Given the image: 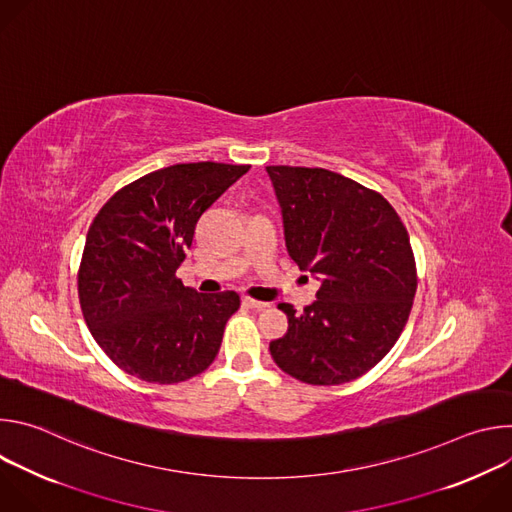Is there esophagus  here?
Masks as SVG:
<instances>
[{
    "mask_svg": "<svg viewBox=\"0 0 512 512\" xmlns=\"http://www.w3.org/2000/svg\"><path fill=\"white\" fill-rule=\"evenodd\" d=\"M243 306H247V308H251V310H265L267 308V304L265 302H257V300H253V298H243Z\"/></svg>",
    "mask_w": 512,
    "mask_h": 512,
    "instance_id": "esophagus-1",
    "label": "esophagus"
}]
</instances>
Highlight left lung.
Wrapping results in <instances>:
<instances>
[{
	"label": "left lung",
	"mask_w": 512,
	"mask_h": 512,
	"mask_svg": "<svg viewBox=\"0 0 512 512\" xmlns=\"http://www.w3.org/2000/svg\"><path fill=\"white\" fill-rule=\"evenodd\" d=\"M281 206L285 247L320 289L316 302L287 314L269 344L277 367L308 385L362 377L401 336L417 289L407 229L375 190L324 170L267 166Z\"/></svg>",
	"instance_id": "left-lung-1"
}]
</instances>
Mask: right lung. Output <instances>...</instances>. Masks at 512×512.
<instances>
[{"label":"right lung","instance_id":"1","mask_svg":"<svg viewBox=\"0 0 512 512\" xmlns=\"http://www.w3.org/2000/svg\"><path fill=\"white\" fill-rule=\"evenodd\" d=\"M249 166L176 164L115 192L89 229L79 269L87 326L119 369L172 385L206 371L235 291L198 294L176 277L198 218Z\"/></svg>","mask_w":512,"mask_h":512}]
</instances>
